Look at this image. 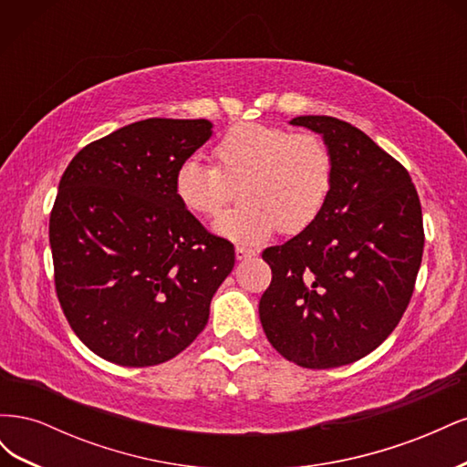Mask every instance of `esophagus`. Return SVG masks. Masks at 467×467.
<instances>
[{
    "instance_id": "34e87169",
    "label": "esophagus",
    "mask_w": 467,
    "mask_h": 467,
    "mask_svg": "<svg viewBox=\"0 0 467 467\" xmlns=\"http://www.w3.org/2000/svg\"><path fill=\"white\" fill-rule=\"evenodd\" d=\"M257 253H259L257 249H247V247L237 245V247H235V259H237V261H244V259H249V257H255Z\"/></svg>"
}]
</instances>
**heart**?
<instances>
[{"mask_svg":"<svg viewBox=\"0 0 467 467\" xmlns=\"http://www.w3.org/2000/svg\"><path fill=\"white\" fill-rule=\"evenodd\" d=\"M216 165L199 158L175 171V196L192 214L216 216L242 185V206L223 212L214 230L239 244H261L276 230L300 234L329 201L335 158L319 134H294L259 122L235 124L214 148Z\"/></svg>","mask_w":467,"mask_h":467,"instance_id":"obj_1","label":"heart"}]
</instances>
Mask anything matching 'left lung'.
<instances>
[{"label":"left lung","instance_id":"8db88e82","mask_svg":"<svg viewBox=\"0 0 467 467\" xmlns=\"http://www.w3.org/2000/svg\"><path fill=\"white\" fill-rule=\"evenodd\" d=\"M290 124L323 136L335 181L309 228L263 251L273 280L259 317L286 360L337 368L370 355L403 317L425 247L420 201L407 169L357 126L314 115Z\"/></svg>","mask_w":467,"mask_h":467}]
</instances>
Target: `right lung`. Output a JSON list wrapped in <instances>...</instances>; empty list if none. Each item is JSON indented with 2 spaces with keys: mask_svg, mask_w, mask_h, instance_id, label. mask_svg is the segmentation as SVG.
Wrapping results in <instances>:
<instances>
[{
  "mask_svg": "<svg viewBox=\"0 0 467 467\" xmlns=\"http://www.w3.org/2000/svg\"><path fill=\"white\" fill-rule=\"evenodd\" d=\"M204 119H148L78 151L50 212L54 285L69 327L130 368L171 360L206 327L235 251L175 196Z\"/></svg>",
  "mask_w": 467,
  "mask_h": 467,
  "instance_id": "1",
  "label": "right lung"
}]
</instances>
